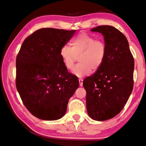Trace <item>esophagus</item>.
I'll use <instances>...</instances> for the list:
<instances>
[{
    "mask_svg": "<svg viewBox=\"0 0 146 146\" xmlns=\"http://www.w3.org/2000/svg\"><path fill=\"white\" fill-rule=\"evenodd\" d=\"M79 85H80V86H83V79H79Z\"/></svg>",
    "mask_w": 146,
    "mask_h": 146,
    "instance_id": "esophagus-1",
    "label": "esophagus"
}]
</instances>
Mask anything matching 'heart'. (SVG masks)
Masks as SVG:
<instances>
[{"label": "heart", "mask_w": 146, "mask_h": 146, "mask_svg": "<svg viewBox=\"0 0 146 146\" xmlns=\"http://www.w3.org/2000/svg\"><path fill=\"white\" fill-rule=\"evenodd\" d=\"M71 47L62 46L60 54L65 67L71 70L73 67L78 56L80 63L73 68V73L78 77L88 75L91 71H97L103 63L106 55V45L101 40L83 33L73 38Z\"/></svg>", "instance_id": "obj_1"}]
</instances>
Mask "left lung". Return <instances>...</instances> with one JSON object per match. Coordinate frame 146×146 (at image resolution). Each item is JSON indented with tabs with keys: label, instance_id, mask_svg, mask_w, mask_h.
I'll list each match as a JSON object with an SVG mask.
<instances>
[{
	"label": "left lung",
	"instance_id": "8db88e82",
	"mask_svg": "<svg viewBox=\"0 0 146 146\" xmlns=\"http://www.w3.org/2000/svg\"><path fill=\"white\" fill-rule=\"evenodd\" d=\"M102 34L107 52L97 71L83 80L86 104L92 119L104 121L119 114L127 102L134 86V60L126 37L111 26L91 29Z\"/></svg>",
	"mask_w": 146,
	"mask_h": 146
}]
</instances>
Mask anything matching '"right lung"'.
Returning <instances> with one entry per match:
<instances>
[{
	"label": "right lung",
	"mask_w": 146,
	"mask_h": 146,
	"mask_svg": "<svg viewBox=\"0 0 146 146\" xmlns=\"http://www.w3.org/2000/svg\"><path fill=\"white\" fill-rule=\"evenodd\" d=\"M75 32L37 30L24 40L17 56V90L27 109L39 119H61L78 88V78L68 72L60 54Z\"/></svg>",
	"instance_id": "obj_1"
}]
</instances>
